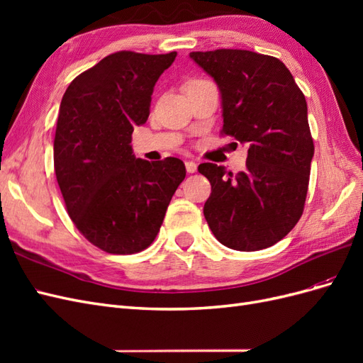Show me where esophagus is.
I'll return each mask as SVG.
<instances>
[{
    "instance_id": "34e87169",
    "label": "esophagus",
    "mask_w": 363,
    "mask_h": 363,
    "mask_svg": "<svg viewBox=\"0 0 363 363\" xmlns=\"http://www.w3.org/2000/svg\"><path fill=\"white\" fill-rule=\"evenodd\" d=\"M186 171H188L189 174L196 172V163H195V162H192V160L186 162Z\"/></svg>"
}]
</instances>
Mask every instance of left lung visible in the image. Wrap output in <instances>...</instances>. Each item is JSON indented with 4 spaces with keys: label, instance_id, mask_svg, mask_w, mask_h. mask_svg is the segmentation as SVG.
Instances as JSON below:
<instances>
[{
    "label": "left lung",
    "instance_id": "1",
    "mask_svg": "<svg viewBox=\"0 0 363 363\" xmlns=\"http://www.w3.org/2000/svg\"><path fill=\"white\" fill-rule=\"evenodd\" d=\"M189 57L221 92V133L248 145L247 169L236 175L215 163L199 167L212 184L206 221L228 248H268L291 232L304 211L315 150L306 98L284 63L272 56L215 50Z\"/></svg>",
    "mask_w": 363,
    "mask_h": 363
}]
</instances>
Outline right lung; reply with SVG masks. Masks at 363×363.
I'll list each match as a JSON object with an SVG mask.
<instances>
[{
	"label": "right lung",
	"mask_w": 363,
	"mask_h": 363,
	"mask_svg": "<svg viewBox=\"0 0 363 363\" xmlns=\"http://www.w3.org/2000/svg\"><path fill=\"white\" fill-rule=\"evenodd\" d=\"M175 56L113 52L75 77L62 98L54 138L59 188L79 232L111 255H133L152 244L186 177L180 159H136L130 145Z\"/></svg>",
	"instance_id": "1"
}]
</instances>
